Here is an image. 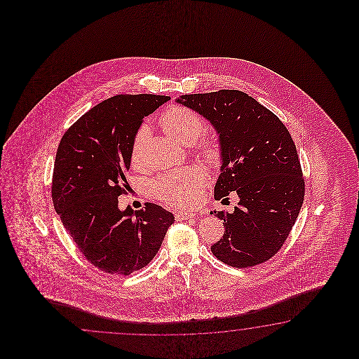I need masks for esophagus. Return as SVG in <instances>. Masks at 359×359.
Wrapping results in <instances>:
<instances>
[{
  "label": "esophagus",
  "mask_w": 359,
  "mask_h": 359,
  "mask_svg": "<svg viewBox=\"0 0 359 359\" xmlns=\"http://www.w3.org/2000/svg\"><path fill=\"white\" fill-rule=\"evenodd\" d=\"M195 217H196V214L191 213V212H177L176 213L177 221H186V219H191Z\"/></svg>",
  "instance_id": "esophagus-1"
}]
</instances>
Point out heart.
<instances>
[{"instance_id": "obj_1", "label": "heart", "mask_w": 359, "mask_h": 359, "mask_svg": "<svg viewBox=\"0 0 359 359\" xmlns=\"http://www.w3.org/2000/svg\"><path fill=\"white\" fill-rule=\"evenodd\" d=\"M161 128L169 137L183 145H191L204 132L201 116L187 107H173L168 109L161 118ZM146 128H141L135 138L132 147V161L137 163L141 147L145 138ZM200 153L209 159L217 156V150L212 145L200 146ZM205 178L196 168H183L175 170L167 176H161L153 183V194L156 198L172 205L192 206L201 198Z\"/></svg>"}]
</instances>
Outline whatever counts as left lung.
Wrapping results in <instances>:
<instances>
[{
  "label": "left lung",
  "mask_w": 359,
  "mask_h": 359,
  "mask_svg": "<svg viewBox=\"0 0 359 359\" xmlns=\"http://www.w3.org/2000/svg\"><path fill=\"white\" fill-rule=\"evenodd\" d=\"M176 102L205 118L218 135L221 175L214 198L233 191L238 195L233 212H210L224 226L212 252L236 268L272 258L304 200V180L289 130L267 107L237 90L182 95Z\"/></svg>",
  "instance_id": "1"
}]
</instances>
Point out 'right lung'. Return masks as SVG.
<instances>
[{"mask_svg": "<svg viewBox=\"0 0 359 359\" xmlns=\"http://www.w3.org/2000/svg\"><path fill=\"white\" fill-rule=\"evenodd\" d=\"M168 100L159 95L104 100L61 138L53 178L55 210L86 259L107 273L128 276L147 266L175 223V215L156 204L136 212L118 206L144 118Z\"/></svg>", "mask_w": 359, "mask_h": 359, "instance_id": "add662e5", "label": "right lung"}]
</instances>
